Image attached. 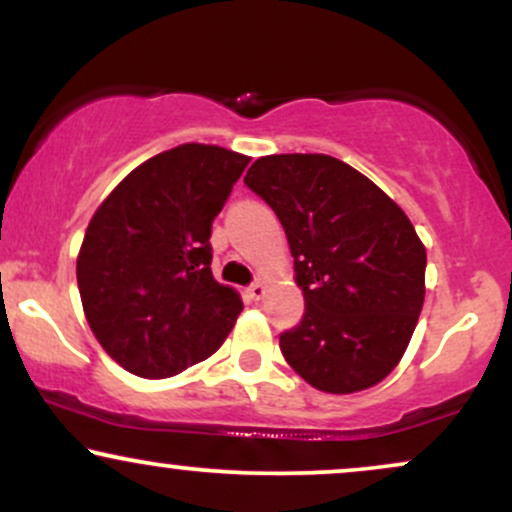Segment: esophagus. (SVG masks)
<instances>
[{"mask_svg":"<svg viewBox=\"0 0 512 512\" xmlns=\"http://www.w3.org/2000/svg\"><path fill=\"white\" fill-rule=\"evenodd\" d=\"M248 293H250V298L260 301V298L264 296V284H262V281H255V284H250L248 286Z\"/></svg>","mask_w":512,"mask_h":512,"instance_id":"esophagus-1","label":"esophagus"}]
</instances>
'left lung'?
I'll return each mask as SVG.
<instances>
[{
    "mask_svg": "<svg viewBox=\"0 0 512 512\" xmlns=\"http://www.w3.org/2000/svg\"><path fill=\"white\" fill-rule=\"evenodd\" d=\"M245 185L284 226L305 313L279 334L298 375L332 395L366 390L407 351L424 305L426 248L366 175L325 154L262 156Z\"/></svg>",
    "mask_w": 512,
    "mask_h": 512,
    "instance_id": "8db88e82",
    "label": "left lung"
}]
</instances>
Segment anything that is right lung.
I'll return each mask as SVG.
<instances>
[{
    "label": "right lung",
    "instance_id": "1",
    "mask_svg": "<svg viewBox=\"0 0 512 512\" xmlns=\"http://www.w3.org/2000/svg\"><path fill=\"white\" fill-rule=\"evenodd\" d=\"M248 156L182 144L134 168L105 197L76 260L81 303L110 356L170 378L214 354L243 301L211 274V223Z\"/></svg>",
    "mask_w": 512,
    "mask_h": 512
}]
</instances>
